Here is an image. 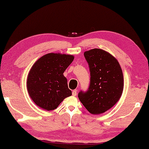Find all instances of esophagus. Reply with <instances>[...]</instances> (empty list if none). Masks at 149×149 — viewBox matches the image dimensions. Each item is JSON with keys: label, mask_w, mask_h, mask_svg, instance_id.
Returning <instances> with one entry per match:
<instances>
[{"label": "esophagus", "mask_w": 149, "mask_h": 149, "mask_svg": "<svg viewBox=\"0 0 149 149\" xmlns=\"http://www.w3.org/2000/svg\"><path fill=\"white\" fill-rule=\"evenodd\" d=\"M77 90H74V91H73L72 92V96H76V95H77Z\"/></svg>", "instance_id": "34e87169"}]
</instances>
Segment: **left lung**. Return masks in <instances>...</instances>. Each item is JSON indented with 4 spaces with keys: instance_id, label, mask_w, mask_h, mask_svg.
<instances>
[{
    "instance_id": "8db88e82",
    "label": "left lung",
    "mask_w": 149,
    "mask_h": 149,
    "mask_svg": "<svg viewBox=\"0 0 149 149\" xmlns=\"http://www.w3.org/2000/svg\"><path fill=\"white\" fill-rule=\"evenodd\" d=\"M91 71L88 90L78 97L90 113H103L111 108L122 95L124 80L122 69L116 58L101 49L84 53Z\"/></svg>"
}]
</instances>
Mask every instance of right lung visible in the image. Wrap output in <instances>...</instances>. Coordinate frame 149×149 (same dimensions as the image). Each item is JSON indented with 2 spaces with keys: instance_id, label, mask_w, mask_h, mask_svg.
<instances>
[{
  "instance_id": "obj_1",
  "label": "right lung",
  "mask_w": 149,
  "mask_h": 149,
  "mask_svg": "<svg viewBox=\"0 0 149 149\" xmlns=\"http://www.w3.org/2000/svg\"><path fill=\"white\" fill-rule=\"evenodd\" d=\"M74 58L72 55L50 53L33 65L27 77L26 86L29 96L38 107L53 110L63 100L71 96L63 72Z\"/></svg>"
}]
</instances>
